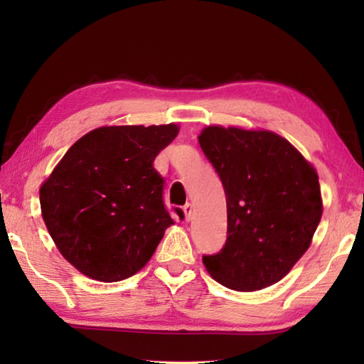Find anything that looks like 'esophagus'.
<instances>
[{"label":"esophagus","instance_id":"1","mask_svg":"<svg viewBox=\"0 0 364 364\" xmlns=\"http://www.w3.org/2000/svg\"><path fill=\"white\" fill-rule=\"evenodd\" d=\"M183 211H184V218H186V220H191L192 214H194V206H192V203H186L183 206Z\"/></svg>","mask_w":364,"mask_h":364}]
</instances>
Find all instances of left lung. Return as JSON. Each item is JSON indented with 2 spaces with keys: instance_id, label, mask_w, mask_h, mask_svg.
I'll list each match as a JSON object with an SVG mask.
<instances>
[{
  "instance_id": "obj_1",
  "label": "left lung",
  "mask_w": 364,
  "mask_h": 364,
  "mask_svg": "<svg viewBox=\"0 0 364 364\" xmlns=\"http://www.w3.org/2000/svg\"><path fill=\"white\" fill-rule=\"evenodd\" d=\"M227 197V242L203 264L235 291L280 282L301 258L322 218L319 178L272 131L206 127L198 136Z\"/></svg>"
}]
</instances>
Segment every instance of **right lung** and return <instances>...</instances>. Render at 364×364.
<instances>
[{
    "mask_svg": "<svg viewBox=\"0 0 364 364\" xmlns=\"http://www.w3.org/2000/svg\"><path fill=\"white\" fill-rule=\"evenodd\" d=\"M178 134L168 125L102 127L78 139L41 188L45 225L63 257L89 278L139 272L173 223L153 167ZM183 218V211L175 208Z\"/></svg>",
    "mask_w": 364,
    "mask_h": 364,
    "instance_id": "add662e5",
    "label": "right lung"
}]
</instances>
